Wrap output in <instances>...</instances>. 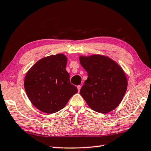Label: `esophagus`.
I'll use <instances>...</instances> for the list:
<instances>
[{
	"instance_id": "34e87169",
	"label": "esophagus",
	"mask_w": 151,
	"mask_h": 151,
	"mask_svg": "<svg viewBox=\"0 0 151 151\" xmlns=\"http://www.w3.org/2000/svg\"><path fill=\"white\" fill-rule=\"evenodd\" d=\"M77 88H78V91H80V90H81V85L77 86Z\"/></svg>"
}]
</instances>
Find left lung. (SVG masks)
Wrapping results in <instances>:
<instances>
[{"mask_svg": "<svg viewBox=\"0 0 151 151\" xmlns=\"http://www.w3.org/2000/svg\"><path fill=\"white\" fill-rule=\"evenodd\" d=\"M88 78L80 93L88 105L97 113H107L119 105L124 96L128 81L124 72L107 56H80Z\"/></svg>", "mask_w": 151, "mask_h": 151, "instance_id": "obj_1", "label": "left lung"}]
</instances>
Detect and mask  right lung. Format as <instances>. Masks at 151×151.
Listing matches in <instances>:
<instances>
[{
	"instance_id": "obj_1",
	"label": "right lung",
	"mask_w": 151,
	"mask_h": 151,
	"mask_svg": "<svg viewBox=\"0 0 151 151\" xmlns=\"http://www.w3.org/2000/svg\"><path fill=\"white\" fill-rule=\"evenodd\" d=\"M64 54L50 55L38 61L27 73L24 87L32 104L43 113L60 111L78 92L69 81Z\"/></svg>"
}]
</instances>
